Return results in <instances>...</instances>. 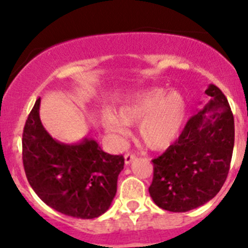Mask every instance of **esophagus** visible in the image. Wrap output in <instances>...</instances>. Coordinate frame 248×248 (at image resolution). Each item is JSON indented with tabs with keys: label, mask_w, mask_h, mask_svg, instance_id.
Masks as SVG:
<instances>
[{
	"label": "esophagus",
	"mask_w": 248,
	"mask_h": 248,
	"mask_svg": "<svg viewBox=\"0 0 248 248\" xmlns=\"http://www.w3.org/2000/svg\"><path fill=\"white\" fill-rule=\"evenodd\" d=\"M136 154H133V152H127V154L124 155V163L131 164L132 162L136 159Z\"/></svg>",
	"instance_id": "1"
}]
</instances>
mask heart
<instances>
[{"mask_svg": "<svg viewBox=\"0 0 248 248\" xmlns=\"http://www.w3.org/2000/svg\"><path fill=\"white\" fill-rule=\"evenodd\" d=\"M187 111L188 103L181 92L154 87L127 97L116 115L108 112L104 121L107 128L120 137L127 136V124H139L140 140L150 149L161 150L172 144L181 133Z\"/></svg>", "mask_w": 248, "mask_h": 248, "instance_id": "heart-1", "label": "heart"}]
</instances>
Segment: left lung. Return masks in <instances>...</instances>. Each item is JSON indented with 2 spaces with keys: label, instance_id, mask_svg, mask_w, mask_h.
<instances>
[{
  "label": "left lung",
  "instance_id": "obj_1",
  "mask_svg": "<svg viewBox=\"0 0 248 248\" xmlns=\"http://www.w3.org/2000/svg\"><path fill=\"white\" fill-rule=\"evenodd\" d=\"M204 109L187 121L179 139L154 163L150 196L157 206L186 212L211 201L228 176L234 149V116L215 85Z\"/></svg>",
  "mask_w": 248,
  "mask_h": 248
}]
</instances>
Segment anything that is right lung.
Returning a JSON list of instances; mask_svg holds the SVG:
<instances>
[{"mask_svg": "<svg viewBox=\"0 0 248 248\" xmlns=\"http://www.w3.org/2000/svg\"><path fill=\"white\" fill-rule=\"evenodd\" d=\"M41 98L34 103L22 133L25 174L47 206L77 218H96L109 209L124 169L122 155H109L96 140L62 144L51 138L39 119Z\"/></svg>", "mask_w": 248, "mask_h": 248, "instance_id": "right-lung-1", "label": "right lung"}]
</instances>
